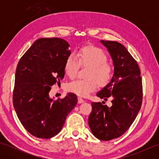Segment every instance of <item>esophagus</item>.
Masks as SVG:
<instances>
[{
	"mask_svg": "<svg viewBox=\"0 0 159 159\" xmlns=\"http://www.w3.org/2000/svg\"><path fill=\"white\" fill-rule=\"evenodd\" d=\"M84 102H85V100H84L81 97L78 98V102L80 104V103H83Z\"/></svg>",
	"mask_w": 159,
	"mask_h": 159,
	"instance_id": "esophagus-1",
	"label": "esophagus"
}]
</instances>
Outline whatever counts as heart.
<instances>
[{"instance_id":"heart-1","label":"heart","mask_w":159,"mask_h":159,"mask_svg":"<svg viewBox=\"0 0 159 159\" xmlns=\"http://www.w3.org/2000/svg\"><path fill=\"white\" fill-rule=\"evenodd\" d=\"M76 57L70 55L66 60L64 70L70 79H74L79 72L80 66L89 67L87 79L76 80L68 85L71 92L80 96H87L95 92L98 85L105 86L112 79L113 67L107 61V56L103 50L94 46L80 48Z\"/></svg>"}]
</instances>
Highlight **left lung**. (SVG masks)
I'll use <instances>...</instances> for the list:
<instances>
[{"mask_svg":"<svg viewBox=\"0 0 159 159\" xmlns=\"http://www.w3.org/2000/svg\"><path fill=\"white\" fill-rule=\"evenodd\" d=\"M112 57L114 75L111 82L96 94L112 106L92 102L89 126L98 139L109 141L122 135L130 128L140 111L143 100L142 79L137 61L117 42L101 40Z\"/></svg>","mask_w":159,"mask_h":159,"instance_id":"8db88e82","label":"left lung"}]
</instances>
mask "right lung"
<instances>
[{
	"instance_id": "right-lung-1",
	"label": "right lung",
	"mask_w": 159,
	"mask_h": 159,
	"mask_svg": "<svg viewBox=\"0 0 159 159\" xmlns=\"http://www.w3.org/2000/svg\"><path fill=\"white\" fill-rule=\"evenodd\" d=\"M69 47L63 39H39L17 66L13 107L22 126L36 137L49 139L58 134L77 104L73 93L57 100L48 95L50 87L63 79L64 65L71 53Z\"/></svg>"
}]
</instances>
